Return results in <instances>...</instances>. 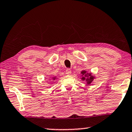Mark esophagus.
Returning a JSON list of instances; mask_svg holds the SVG:
<instances>
[{
  "label": "esophagus",
  "instance_id": "esophagus-1",
  "mask_svg": "<svg viewBox=\"0 0 132 132\" xmlns=\"http://www.w3.org/2000/svg\"><path fill=\"white\" fill-rule=\"evenodd\" d=\"M66 73L67 75H70V73H71V70H70V69H66Z\"/></svg>",
  "mask_w": 132,
  "mask_h": 132
}]
</instances>
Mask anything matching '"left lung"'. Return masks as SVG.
Wrapping results in <instances>:
<instances>
[{
    "label": "left lung",
    "mask_w": 132,
    "mask_h": 132,
    "mask_svg": "<svg viewBox=\"0 0 132 132\" xmlns=\"http://www.w3.org/2000/svg\"><path fill=\"white\" fill-rule=\"evenodd\" d=\"M81 74L82 76L81 79L82 80H85L86 84H88V85H90L91 82L93 81L94 79L95 78V76H92L91 73H87L86 70H82L81 72Z\"/></svg>",
    "instance_id": "obj_1"
}]
</instances>
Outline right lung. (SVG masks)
Segmentation results:
<instances>
[{
    "label": "right lung",
    "instance_id": "add662e5",
    "mask_svg": "<svg viewBox=\"0 0 132 132\" xmlns=\"http://www.w3.org/2000/svg\"><path fill=\"white\" fill-rule=\"evenodd\" d=\"M52 79H53V80H55V79H56V77H54V78H53Z\"/></svg>",
    "mask_w": 132,
    "mask_h": 132
}]
</instances>
